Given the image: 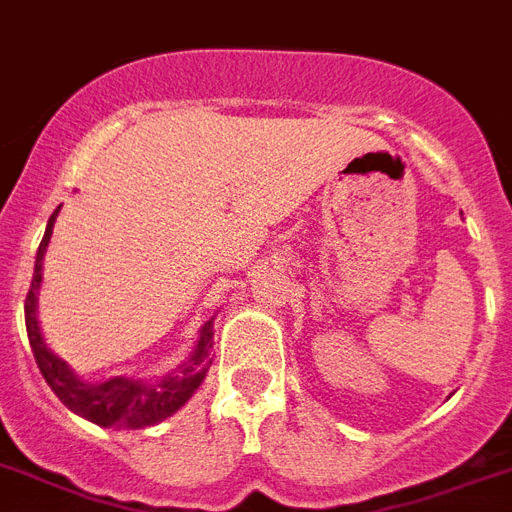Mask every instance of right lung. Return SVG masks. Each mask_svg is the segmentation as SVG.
<instances>
[{"mask_svg":"<svg viewBox=\"0 0 512 512\" xmlns=\"http://www.w3.org/2000/svg\"><path fill=\"white\" fill-rule=\"evenodd\" d=\"M57 216L59 208L51 213L49 223H46V234L36 252V265H33V281H30L28 296H25V328H28L30 349L36 356L41 375L67 409L98 427L140 429L169 419L190 401L192 393L203 385L205 375H208L210 362H213L210 351H213V320L216 317H210L200 328V336H197L195 349L187 356V362L179 364L174 372L161 380L148 382L127 375L109 377L103 382L83 380L70 364L49 349L41 325H38V291L44 281V255Z\"/></svg>","mask_w":512,"mask_h":512,"instance_id":"1","label":"right lung"}]
</instances>
